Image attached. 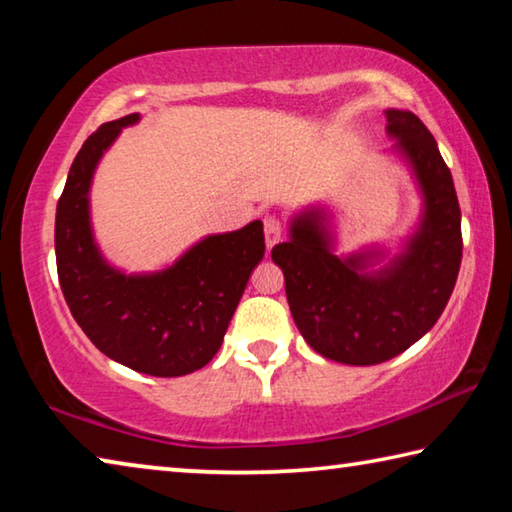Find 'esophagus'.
I'll use <instances>...</instances> for the list:
<instances>
[{
  "label": "esophagus",
  "mask_w": 512,
  "mask_h": 512,
  "mask_svg": "<svg viewBox=\"0 0 512 512\" xmlns=\"http://www.w3.org/2000/svg\"><path fill=\"white\" fill-rule=\"evenodd\" d=\"M264 237L268 248H273L282 239V221L277 216H264Z\"/></svg>",
  "instance_id": "1"
}]
</instances>
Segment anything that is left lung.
<instances>
[{"label": "left lung", "instance_id": "1", "mask_svg": "<svg viewBox=\"0 0 512 512\" xmlns=\"http://www.w3.org/2000/svg\"><path fill=\"white\" fill-rule=\"evenodd\" d=\"M386 121L393 153L422 198L400 253L386 260L384 248L370 246L339 255L320 205L293 214L289 239L271 250L300 334L325 359L348 366H375L420 341L443 314L463 257L461 207L436 140L411 110L388 108Z\"/></svg>", "mask_w": 512, "mask_h": 512}]
</instances>
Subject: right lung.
Here are the masks:
<instances>
[{
  "label": "right lung",
  "instance_id": "1",
  "mask_svg": "<svg viewBox=\"0 0 512 512\" xmlns=\"http://www.w3.org/2000/svg\"><path fill=\"white\" fill-rule=\"evenodd\" d=\"M140 112L94 131L67 173L56 207V266L69 311L97 348L153 377H183L219 352L253 268L264 257V225L207 235L176 262L126 273L94 239L90 187L99 162Z\"/></svg>",
  "mask_w": 512,
  "mask_h": 512
}]
</instances>
